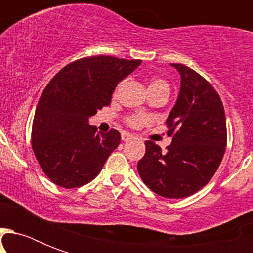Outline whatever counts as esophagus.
<instances>
[{"label": "esophagus", "instance_id": "obj_1", "mask_svg": "<svg viewBox=\"0 0 253 253\" xmlns=\"http://www.w3.org/2000/svg\"><path fill=\"white\" fill-rule=\"evenodd\" d=\"M132 139V135L128 134V132H122V140L123 142H128Z\"/></svg>", "mask_w": 253, "mask_h": 253}]
</instances>
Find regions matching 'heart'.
<instances>
[{"mask_svg":"<svg viewBox=\"0 0 253 253\" xmlns=\"http://www.w3.org/2000/svg\"><path fill=\"white\" fill-rule=\"evenodd\" d=\"M121 86V85H119ZM151 89H168V84H167L166 81L162 80V79H154V80L151 81L150 86H148V90ZM147 118L144 115H140V114H134V115H130L128 118H127V122L130 126H140L143 123H146Z\"/></svg>","mask_w":253,"mask_h":253,"instance_id":"1","label":"heart"}]
</instances>
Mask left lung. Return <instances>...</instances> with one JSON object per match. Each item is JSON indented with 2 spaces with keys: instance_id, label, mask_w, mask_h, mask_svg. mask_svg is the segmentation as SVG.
Masks as SVG:
<instances>
[{
  "instance_id": "8db88e82",
  "label": "left lung",
  "mask_w": 253,
  "mask_h": 253,
  "mask_svg": "<svg viewBox=\"0 0 253 253\" xmlns=\"http://www.w3.org/2000/svg\"><path fill=\"white\" fill-rule=\"evenodd\" d=\"M181 77L180 93L167 118V151L151 140L138 162L143 182L166 198H185L197 193L214 176L227 143L226 115L215 89L184 64H170Z\"/></svg>"
}]
</instances>
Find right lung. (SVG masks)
<instances>
[{
	"mask_svg": "<svg viewBox=\"0 0 253 253\" xmlns=\"http://www.w3.org/2000/svg\"><path fill=\"white\" fill-rule=\"evenodd\" d=\"M142 60L91 56L73 61L45 86L33 122L31 144L45 176L61 188H79L98 176L119 146L117 130L98 132L89 118L110 105L118 83Z\"/></svg>",
	"mask_w": 253,
	"mask_h": 253,
	"instance_id": "1",
	"label": "right lung"
}]
</instances>
